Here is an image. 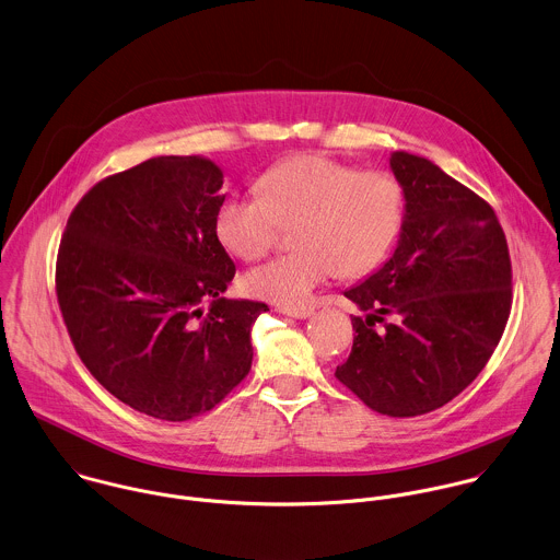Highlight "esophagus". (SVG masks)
<instances>
[{"label": "esophagus", "mask_w": 560, "mask_h": 560, "mask_svg": "<svg viewBox=\"0 0 560 560\" xmlns=\"http://www.w3.org/2000/svg\"><path fill=\"white\" fill-rule=\"evenodd\" d=\"M279 312L281 314H285V316H290V318H299V320H305V318H310L314 312L312 310H290V307H279Z\"/></svg>", "instance_id": "1"}]
</instances>
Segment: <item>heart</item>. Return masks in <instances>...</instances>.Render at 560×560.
<instances>
[{
  "label": "heart",
  "instance_id": "obj_1",
  "mask_svg": "<svg viewBox=\"0 0 560 560\" xmlns=\"http://www.w3.org/2000/svg\"><path fill=\"white\" fill-rule=\"evenodd\" d=\"M405 221V190L385 171H359L320 153L288 158L257 179V197H226L217 235L244 261L264 257L279 226L294 229L292 255L242 277V290L259 301L299 310L334 279L361 277L392 250Z\"/></svg>",
  "mask_w": 560,
  "mask_h": 560
}]
</instances>
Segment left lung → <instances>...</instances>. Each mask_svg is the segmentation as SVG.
<instances>
[{
    "mask_svg": "<svg viewBox=\"0 0 560 560\" xmlns=\"http://www.w3.org/2000/svg\"><path fill=\"white\" fill-rule=\"evenodd\" d=\"M389 166L405 190V221L394 255L343 292L368 316H352L357 336L336 376L370 409L413 418L480 374L511 314L513 275L485 199L427 158L394 151Z\"/></svg>",
    "mask_w": 560,
    "mask_h": 560,
    "instance_id": "8db88e82",
    "label": "left lung"
}]
</instances>
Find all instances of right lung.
I'll use <instances>...</instances> for the list:
<instances>
[{
	"label": "right lung",
	"instance_id": "obj_1",
	"mask_svg": "<svg viewBox=\"0 0 560 560\" xmlns=\"http://www.w3.org/2000/svg\"><path fill=\"white\" fill-rule=\"evenodd\" d=\"M223 182L208 158H151L93 186L60 242L56 294L80 359L158 420L214 409L248 374L250 327L268 312L223 296L235 275L217 235Z\"/></svg>",
	"mask_w": 560,
	"mask_h": 560
}]
</instances>
